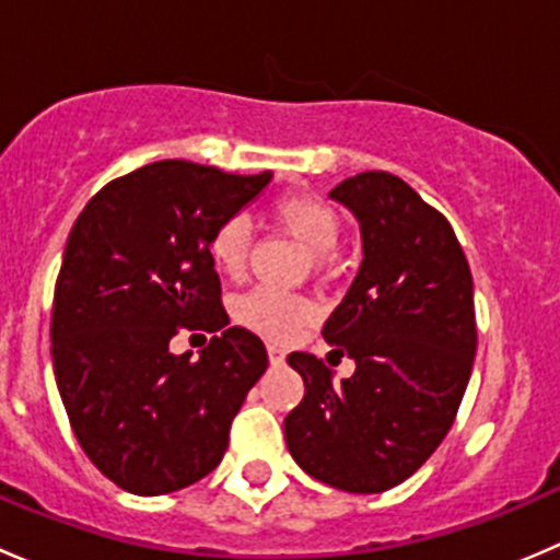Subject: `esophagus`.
I'll return each instance as SVG.
<instances>
[{"mask_svg": "<svg viewBox=\"0 0 560 560\" xmlns=\"http://www.w3.org/2000/svg\"><path fill=\"white\" fill-rule=\"evenodd\" d=\"M284 358H287V349L284 347H281V343H268V360H270V363H273V365H281V363H284Z\"/></svg>", "mask_w": 560, "mask_h": 560, "instance_id": "obj_1", "label": "esophagus"}]
</instances>
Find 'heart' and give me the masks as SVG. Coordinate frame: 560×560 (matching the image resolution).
Listing matches in <instances>:
<instances>
[{
  "label": "heart",
  "mask_w": 560,
  "mask_h": 560,
  "mask_svg": "<svg viewBox=\"0 0 560 560\" xmlns=\"http://www.w3.org/2000/svg\"><path fill=\"white\" fill-rule=\"evenodd\" d=\"M270 219L316 254V259H322V254H330L341 238V217L336 208L306 191H284L276 197L270 202ZM248 248H252V230L244 217H230L219 222L208 238V254L213 265L230 276H238L246 268ZM235 314L257 332L270 338H290L314 319V303L301 295L273 290V287H257L241 298Z\"/></svg>",
  "instance_id": "obj_1"
}]
</instances>
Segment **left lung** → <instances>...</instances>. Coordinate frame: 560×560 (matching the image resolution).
<instances>
[{
	"instance_id": "1",
	"label": "left lung",
	"mask_w": 560,
	"mask_h": 560,
	"mask_svg": "<svg viewBox=\"0 0 560 560\" xmlns=\"http://www.w3.org/2000/svg\"><path fill=\"white\" fill-rule=\"evenodd\" d=\"M330 197L358 219L363 262L322 336L354 360V374L332 385L322 360L292 352L306 395L284 439L319 482L382 493L453 428L477 352L474 281L447 219L398 175L358 173Z\"/></svg>"
}]
</instances>
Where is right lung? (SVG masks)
<instances>
[{
  "mask_svg": "<svg viewBox=\"0 0 560 560\" xmlns=\"http://www.w3.org/2000/svg\"><path fill=\"white\" fill-rule=\"evenodd\" d=\"M270 178L151 162L105 184L72 224L50 316L56 387L83 453L127 493L211 474L268 369L265 343L230 327L208 238ZM178 326L214 332L197 361L170 352Z\"/></svg>",
  "mask_w": 560,
  "mask_h": 560,
  "instance_id": "add662e5",
  "label": "right lung"
}]
</instances>
